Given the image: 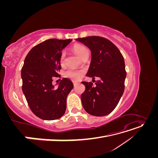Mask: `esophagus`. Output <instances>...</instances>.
Masks as SVG:
<instances>
[{
	"instance_id": "esophagus-1",
	"label": "esophagus",
	"mask_w": 158,
	"mask_h": 158,
	"mask_svg": "<svg viewBox=\"0 0 158 158\" xmlns=\"http://www.w3.org/2000/svg\"><path fill=\"white\" fill-rule=\"evenodd\" d=\"M78 84V82H76V81H73V84H74V86H76V85H77Z\"/></svg>"
}]
</instances>
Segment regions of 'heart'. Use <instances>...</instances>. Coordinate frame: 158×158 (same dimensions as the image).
I'll return each mask as SVG.
<instances>
[{
  "mask_svg": "<svg viewBox=\"0 0 158 158\" xmlns=\"http://www.w3.org/2000/svg\"><path fill=\"white\" fill-rule=\"evenodd\" d=\"M73 51L81 59L84 57L88 56L89 51L88 49L84 45L81 44H76L73 47ZM65 58V52L63 51L61 52L60 56V63L61 64H64ZM84 74L83 70H75V69H69L64 73V76L72 80L77 81Z\"/></svg>",
  "mask_w": 158,
  "mask_h": 158,
  "instance_id": "obj_1",
  "label": "heart"
}]
</instances>
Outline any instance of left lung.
Instances as JSON below:
<instances>
[{
	"label": "left lung",
	"mask_w": 158,
	"mask_h": 158,
	"mask_svg": "<svg viewBox=\"0 0 158 158\" xmlns=\"http://www.w3.org/2000/svg\"><path fill=\"white\" fill-rule=\"evenodd\" d=\"M91 51L92 59L86 76L95 79L92 82H82L85 90L81 95L85 111L94 116L109 114L116 107L125 90L127 76L124 58L111 41L99 36L76 39Z\"/></svg>",
	"instance_id": "left-lung-1"
}]
</instances>
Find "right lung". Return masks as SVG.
<instances>
[{"mask_svg": "<svg viewBox=\"0 0 158 158\" xmlns=\"http://www.w3.org/2000/svg\"><path fill=\"white\" fill-rule=\"evenodd\" d=\"M71 41L47 40L33 47L24 60L21 72L23 93L31 111L44 120L58 119L65 113L73 84L64 78L55 88L52 78L59 76L61 51Z\"/></svg>", "mask_w": 158, "mask_h": 158, "instance_id": "right-lung-1", "label": "right lung"}]
</instances>
